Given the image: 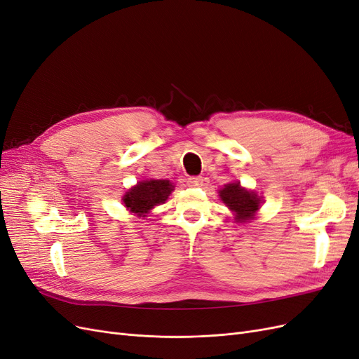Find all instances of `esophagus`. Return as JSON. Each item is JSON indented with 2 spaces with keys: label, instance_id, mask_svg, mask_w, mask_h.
<instances>
[{
  "label": "esophagus",
  "instance_id": "obj_1",
  "mask_svg": "<svg viewBox=\"0 0 359 359\" xmlns=\"http://www.w3.org/2000/svg\"><path fill=\"white\" fill-rule=\"evenodd\" d=\"M187 184L190 185V187H201V185L203 184V178L202 177H190L187 180Z\"/></svg>",
  "mask_w": 359,
  "mask_h": 359
}]
</instances>
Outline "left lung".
I'll list each match as a JSON object with an SVG mask.
<instances>
[{"label": "left lung", "instance_id": "1", "mask_svg": "<svg viewBox=\"0 0 359 359\" xmlns=\"http://www.w3.org/2000/svg\"><path fill=\"white\" fill-rule=\"evenodd\" d=\"M219 196L221 201L224 202L233 212H236V219L241 222L251 219L257 209L259 208L258 196L252 191H246L238 182L227 184L226 187L219 191Z\"/></svg>", "mask_w": 359, "mask_h": 359}]
</instances>
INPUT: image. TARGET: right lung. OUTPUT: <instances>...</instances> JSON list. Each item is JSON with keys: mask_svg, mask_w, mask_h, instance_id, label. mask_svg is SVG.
Segmentation results:
<instances>
[{"mask_svg": "<svg viewBox=\"0 0 359 359\" xmlns=\"http://www.w3.org/2000/svg\"><path fill=\"white\" fill-rule=\"evenodd\" d=\"M172 190H174V185L168 180L141 181L137 187H133L125 194L123 202L128 209H130V212L144 215L156 205L165 203Z\"/></svg>", "mask_w": 359, "mask_h": 359, "instance_id": "add662e5", "label": "right lung"}]
</instances>
